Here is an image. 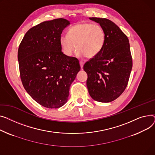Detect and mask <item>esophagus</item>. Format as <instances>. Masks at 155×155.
I'll use <instances>...</instances> for the list:
<instances>
[{"label": "esophagus", "mask_w": 155, "mask_h": 155, "mask_svg": "<svg viewBox=\"0 0 155 155\" xmlns=\"http://www.w3.org/2000/svg\"><path fill=\"white\" fill-rule=\"evenodd\" d=\"M79 63H80V65H81V68L82 69V68H83V65H84V62L83 61H80Z\"/></svg>", "instance_id": "1"}]
</instances>
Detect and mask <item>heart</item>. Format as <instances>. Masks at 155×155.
<instances>
[{
	"mask_svg": "<svg viewBox=\"0 0 155 155\" xmlns=\"http://www.w3.org/2000/svg\"><path fill=\"white\" fill-rule=\"evenodd\" d=\"M106 34L103 27L89 22L78 23L72 26L68 35L60 37V44L63 52L71 56L76 48L77 55L91 59L97 56L103 48Z\"/></svg>",
	"mask_w": 155,
	"mask_h": 155,
	"instance_id": "1",
	"label": "heart"
}]
</instances>
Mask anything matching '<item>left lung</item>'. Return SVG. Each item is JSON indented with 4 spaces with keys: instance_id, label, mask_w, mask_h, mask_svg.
<instances>
[{
    "instance_id": "obj_1",
    "label": "left lung",
    "mask_w": 155,
    "mask_h": 155,
    "mask_svg": "<svg viewBox=\"0 0 155 155\" xmlns=\"http://www.w3.org/2000/svg\"><path fill=\"white\" fill-rule=\"evenodd\" d=\"M99 23L106 34L102 51L83 66L87 74L88 92L98 102H111L119 97L128 83L133 66L129 40L113 22L106 18L90 17Z\"/></svg>"
}]
</instances>
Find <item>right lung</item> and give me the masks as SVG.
Segmentation results:
<instances>
[{"mask_svg": "<svg viewBox=\"0 0 155 155\" xmlns=\"http://www.w3.org/2000/svg\"><path fill=\"white\" fill-rule=\"evenodd\" d=\"M69 24L59 18L32 27L18 49L24 87L35 101L48 108H59L67 102L69 87L81 69L76 58L62 52L60 37Z\"/></svg>", "mask_w": 155, "mask_h": 155, "instance_id": "obj_1", "label": "right lung"}]
</instances>
